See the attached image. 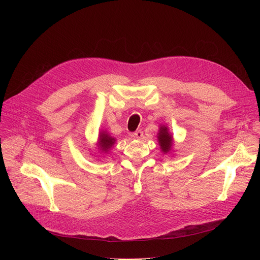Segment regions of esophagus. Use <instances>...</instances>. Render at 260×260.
<instances>
[{
	"instance_id": "obj_1",
	"label": "esophagus",
	"mask_w": 260,
	"mask_h": 260,
	"mask_svg": "<svg viewBox=\"0 0 260 260\" xmlns=\"http://www.w3.org/2000/svg\"><path fill=\"white\" fill-rule=\"evenodd\" d=\"M134 138L138 139V140H141L143 138V132L142 131H137L134 133Z\"/></svg>"
}]
</instances>
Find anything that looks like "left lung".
<instances>
[{
	"instance_id": "left-lung-1",
	"label": "left lung",
	"mask_w": 260,
	"mask_h": 260,
	"mask_svg": "<svg viewBox=\"0 0 260 260\" xmlns=\"http://www.w3.org/2000/svg\"><path fill=\"white\" fill-rule=\"evenodd\" d=\"M157 141L160 146L161 152H164V154H171L173 152L174 138H173V135L170 133L168 125L166 124L159 125V129L157 133Z\"/></svg>"
}]
</instances>
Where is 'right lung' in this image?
Returning a JSON list of instances; mask_svg holds the SVG:
<instances>
[{
  "instance_id": "1",
  "label": "right lung",
  "mask_w": 260,
  "mask_h": 260,
  "mask_svg": "<svg viewBox=\"0 0 260 260\" xmlns=\"http://www.w3.org/2000/svg\"><path fill=\"white\" fill-rule=\"evenodd\" d=\"M116 143V139L114 137L111 136L106 129L102 131L99 133V138L96 142V147L95 149H98L96 154H108V152L112 149V147ZM100 157V155H99Z\"/></svg>"
}]
</instances>
